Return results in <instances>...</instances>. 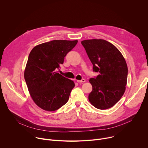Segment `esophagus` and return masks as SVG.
I'll return each mask as SVG.
<instances>
[{"label":"esophagus","mask_w":148,"mask_h":148,"mask_svg":"<svg viewBox=\"0 0 148 148\" xmlns=\"http://www.w3.org/2000/svg\"><path fill=\"white\" fill-rule=\"evenodd\" d=\"M77 82H81V83H82V82H86V79H82L81 80H77Z\"/></svg>","instance_id":"esophagus-1"}]
</instances>
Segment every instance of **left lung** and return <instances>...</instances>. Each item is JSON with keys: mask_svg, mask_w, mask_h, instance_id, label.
Masks as SVG:
<instances>
[{"mask_svg": "<svg viewBox=\"0 0 148 148\" xmlns=\"http://www.w3.org/2000/svg\"><path fill=\"white\" fill-rule=\"evenodd\" d=\"M81 44L93 65V71L99 74L90 79L92 91L89 101L98 109L110 108L125 91L128 77L125 60L114 45L105 40H86Z\"/></svg>", "mask_w": 148, "mask_h": 148, "instance_id": "obj_1", "label": "left lung"}]
</instances>
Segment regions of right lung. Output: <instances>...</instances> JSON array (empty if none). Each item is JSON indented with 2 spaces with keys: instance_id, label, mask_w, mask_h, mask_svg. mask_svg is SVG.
I'll list each match as a JSON object with an SVG mask.
<instances>
[{
  "instance_id": "1",
  "label": "right lung",
  "mask_w": 148,
  "mask_h": 148,
  "mask_svg": "<svg viewBox=\"0 0 148 148\" xmlns=\"http://www.w3.org/2000/svg\"><path fill=\"white\" fill-rule=\"evenodd\" d=\"M77 42L53 40L36 46L30 53L25 79L33 100L41 109L54 111L67 102L74 82L56 71Z\"/></svg>"
}]
</instances>
